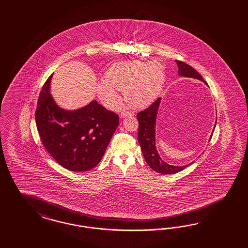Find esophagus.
Returning a JSON list of instances; mask_svg holds the SVG:
<instances>
[{
    "label": "esophagus",
    "instance_id": "34e87169",
    "mask_svg": "<svg viewBox=\"0 0 248 248\" xmlns=\"http://www.w3.org/2000/svg\"><path fill=\"white\" fill-rule=\"evenodd\" d=\"M134 115H135V113L131 112V111H123L121 113V117H123V118H124L126 116H134Z\"/></svg>",
    "mask_w": 248,
    "mask_h": 248
}]
</instances>
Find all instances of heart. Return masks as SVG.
Here are the masks:
<instances>
[{"label": "heart", "mask_w": 248, "mask_h": 248, "mask_svg": "<svg viewBox=\"0 0 248 248\" xmlns=\"http://www.w3.org/2000/svg\"><path fill=\"white\" fill-rule=\"evenodd\" d=\"M106 82L97 84L98 96L110 108L121 105L118 91L125 93L128 105L143 108L151 105L160 94L165 81V70L158 62L140 61L118 62L105 75Z\"/></svg>", "instance_id": "heart-1"}]
</instances>
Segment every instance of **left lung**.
I'll return each mask as SVG.
<instances>
[{"label":"left lung","mask_w":248,"mask_h":248,"mask_svg":"<svg viewBox=\"0 0 248 248\" xmlns=\"http://www.w3.org/2000/svg\"><path fill=\"white\" fill-rule=\"evenodd\" d=\"M175 62L178 66V75L180 76L198 79L207 84L205 81H203V77L192 66L181 61ZM160 102L161 98L159 97L148 108L137 113V120L139 123L138 143L141 146L146 163L154 171L163 174H172L184 170L187 165L175 166L169 165L163 161L158 154L155 146V124Z\"/></svg>","instance_id":"1"}]
</instances>
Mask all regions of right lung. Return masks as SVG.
Returning <instances> with one entry per match:
<instances>
[{"label": "right lung", "mask_w": 248, "mask_h": 248, "mask_svg": "<svg viewBox=\"0 0 248 248\" xmlns=\"http://www.w3.org/2000/svg\"><path fill=\"white\" fill-rule=\"evenodd\" d=\"M53 75L38 99L35 122L45 149L65 169L84 172L98 165L116 128L118 114L96 101L74 111L62 109L50 93Z\"/></svg>", "instance_id": "right-lung-1"}]
</instances>
